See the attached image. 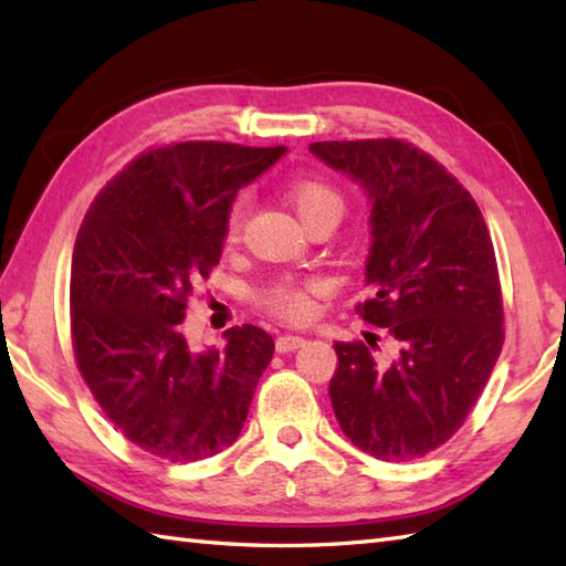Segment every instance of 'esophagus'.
I'll list each match as a JSON object with an SVG mask.
<instances>
[{"label": "esophagus", "mask_w": 566, "mask_h": 566, "mask_svg": "<svg viewBox=\"0 0 566 566\" xmlns=\"http://www.w3.org/2000/svg\"><path fill=\"white\" fill-rule=\"evenodd\" d=\"M302 345H306V338H302V335H280L274 343L276 353H294Z\"/></svg>", "instance_id": "esophagus-1"}]
</instances>
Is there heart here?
<instances>
[{"label":"heart","instance_id":"heart-1","mask_svg":"<svg viewBox=\"0 0 566 566\" xmlns=\"http://www.w3.org/2000/svg\"><path fill=\"white\" fill-rule=\"evenodd\" d=\"M282 195L304 226H308L316 219L338 221L343 213V197L335 191V187L326 182V179L292 177L290 182L284 185ZM243 216H245V201L238 199L231 207V211H228V219H226L228 243H235L238 240L240 226H243ZM264 304L286 321H306L311 316V311H314V302H311L306 286H298L294 282L272 286L268 296H264Z\"/></svg>","mask_w":566,"mask_h":566}]
</instances>
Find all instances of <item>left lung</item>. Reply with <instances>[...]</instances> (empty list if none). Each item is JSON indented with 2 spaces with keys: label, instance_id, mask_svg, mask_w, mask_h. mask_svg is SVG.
Wrapping results in <instances>:
<instances>
[{
  "label": "left lung",
  "instance_id": "left-lung-1",
  "mask_svg": "<svg viewBox=\"0 0 566 566\" xmlns=\"http://www.w3.org/2000/svg\"><path fill=\"white\" fill-rule=\"evenodd\" d=\"M308 150L365 189L371 298L357 314L387 328L396 345L391 359L365 343L333 345L335 418L377 460H416L460 430L501 355L503 304L489 228L472 195L411 143L323 140Z\"/></svg>",
  "mask_w": 566,
  "mask_h": 566
}]
</instances>
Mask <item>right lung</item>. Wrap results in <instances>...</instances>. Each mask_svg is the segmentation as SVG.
Masks as SVG:
<instances>
[{
	"mask_svg": "<svg viewBox=\"0 0 566 566\" xmlns=\"http://www.w3.org/2000/svg\"><path fill=\"white\" fill-rule=\"evenodd\" d=\"M284 153L216 140L148 150L80 226L70 270L77 367L122 436L163 460L233 444L274 355L270 333L250 323L223 333V350H191L182 321L187 296L221 260L238 189Z\"/></svg>",
	"mask_w": 566,
	"mask_h": 566,
	"instance_id": "right-lung-1",
	"label": "right lung"
}]
</instances>
